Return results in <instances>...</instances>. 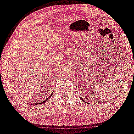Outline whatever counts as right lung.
<instances>
[{
	"label": "right lung",
	"instance_id": "1",
	"mask_svg": "<svg viewBox=\"0 0 134 134\" xmlns=\"http://www.w3.org/2000/svg\"><path fill=\"white\" fill-rule=\"evenodd\" d=\"M53 93L50 95V96L49 97H48V98L46 99L45 100H44V101H42V102H40V103H36V104H35V105H38V104H44V103H45V102H47V101H48V100L50 99V97H51V96H52V95H53Z\"/></svg>",
	"mask_w": 134,
	"mask_h": 134
}]
</instances>
